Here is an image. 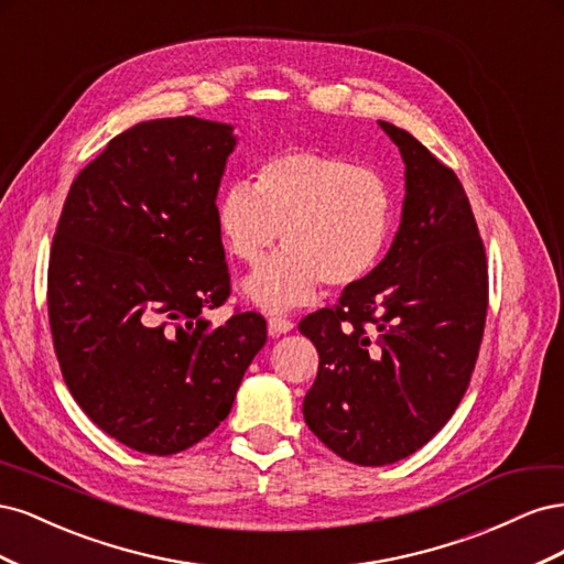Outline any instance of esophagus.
<instances>
[{
	"label": "esophagus",
	"mask_w": 564,
	"mask_h": 564,
	"mask_svg": "<svg viewBox=\"0 0 564 564\" xmlns=\"http://www.w3.org/2000/svg\"><path fill=\"white\" fill-rule=\"evenodd\" d=\"M292 329H294V322L292 319H286L282 315H270L268 317V332H270V336H280V334L292 332Z\"/></svg>",
	"instance_id": "esophagus-1"
}]
</instances>
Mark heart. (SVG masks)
<instances>
[{
    "instance_id": "heart-1",
    "label": "heart",
    "mask_w": 564,
    "mask_h": 564,
    "mask_svg": "<svg viewBox=\"0 0 564 564\" xmlns=\"http://www.w3.org/2000/svg\"><path fill=\"white\" fill-rule=\"evenodd\" d=\"M216 224L242 263H259L280 237L284 251L245 280L265 311L308 303L322 284L346 289L371 275L395 226V195L371 166L317 150H286L218 195Z\"/></svg>"
}]
</instances>
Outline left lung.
I'll list each match as a JSON object with an SVG mask.
<instances>
[{"instance_id":"obj_1","label":"left lung","mask_w":564,"mask_h":564,"mask_svg":"<svg viewBox=\"0 0 564 564\" xmlns=\"http://www.w3.org/2000/svg\"><path fill=\"white\" fill-rule=\"evenodd\" d=\"M404 160L402 224L386 259L299 329L319 355L308 429L340 458L414 454L464 398L487 317V256L464 185L412 133L379 122Z\"/></svg>"}]
</instances>
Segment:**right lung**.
<instances>
[{
    "instance_id": "add662e5",
    "label": "right lung",
    "mask_w": 564,
    "mask_h": 564,
    "mask_svg": "<svg viewBox=\"0 0 564 564\" xmlns=\"http://www.w3.org/2000/svg\"><path fill=\"white\" fill-rule=\"evenodd\" d=\"M230 124L141 122L77 174L48 256L54 350L100 431L155 456L178 454L230 414L268 338L259 313L209 327L230 296L216 195Z\"/></svg>"
}]
</instances>
